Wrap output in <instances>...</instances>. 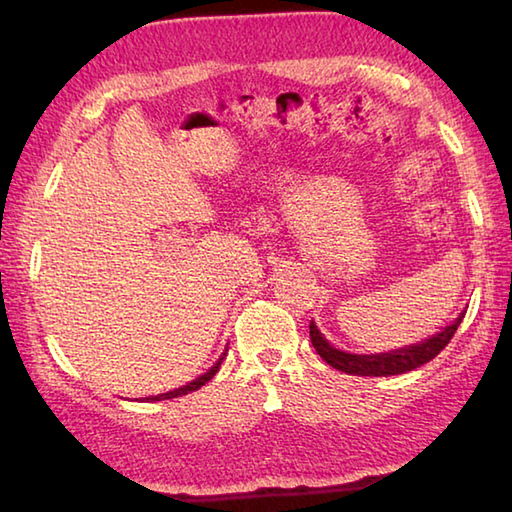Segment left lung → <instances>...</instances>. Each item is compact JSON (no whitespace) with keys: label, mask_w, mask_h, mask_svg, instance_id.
<instances>
[{"label":"left lung","mask_w":512,"mask_h":512,"mask_svg":"<svg viewBox=\"0 0 512 512\" xmlns=\"http://www.w3.org/2000/svg\"><path fill=\"white\" fill-rule=\"evenodd\" d=\"M465 311L467 309H463L461 314L452 320V323L445 325L440 332H436L433 336H429V339L404 345V348H397V350H388V352L354 354V352L339 350L336 345H332L325 339V334L320 332L314 320L309 323V336H311V345H314L316 352L332 368L348 372V375H357V377H391V375H402V372L420 368V366H424V363L436 357V354L443 350L449 341H452V336L458 329V325L463 323Z\"/></svg>","instance_id":"obj_1"}]
</instances>
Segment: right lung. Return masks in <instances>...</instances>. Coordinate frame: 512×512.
<instances>
[{"label":"right lung","instance_id":"right-lung-1","mask_svg":"<svg viewBox=\"0 0 512 512\" xmlns=\"http://www.w3.org/2000/svg\"><path fill=\"white\" fill-rule=\"evenodd\" d=\"M225 354H228V350H223L221 352V357L216 359L210 368H207L203 375H198L196 379H192V381H187L185 386H180V388H173V391H167V393H160V395H153V397H144V402H162V400H173V397H180V395H187V393H194V391H198V388L201 386H205L207 381H210L216 372H219V366H221V361L225 359Z\"/></svg>","mask_w":512,"mask_h":512}]
</instances>
